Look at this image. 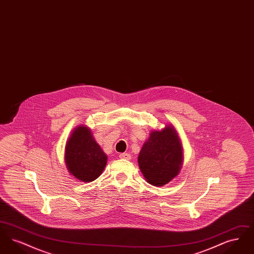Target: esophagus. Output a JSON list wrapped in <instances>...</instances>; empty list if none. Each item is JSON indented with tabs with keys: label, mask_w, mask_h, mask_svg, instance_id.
Masks as SVG:
<instances>
[{
	"label": "esophagus",
	"mask_w": 254,
	"mask_h": 254,
	"mask_svg": "<svg viewBox=\"0 0 254 254\" xmlns=\"http://www.w3.org/2000/svg\"><path fill=\"white\" fill-rule=\"evenodd\" d=\"M119 157L121 158V159H125V160H129L131 156H130V154H128V153H121L120 155H119Z\"/></svg>",
	"instance_id": "34e87169"
}]
</instances>
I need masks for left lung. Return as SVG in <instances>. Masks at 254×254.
Here are the masks:
<instances>
[{
	"label": "left lung",
	"instance_id": "left-lung-1",
	"mask_svg": "<svg viewBox=\"0 0 254 254\" xmlns=\"http://www.w3.org/2000/svg\"><path fill=\"white\" fill-rule=\"evenodd\" d=\"M182 146L172 127L149 134L138 157L139 167L149 184L161 187L171 181L180 171Z\"/></svg>",
	"mask_w": 254,
	"mask_h": 254
}]
</instances>
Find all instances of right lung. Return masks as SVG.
<instances>
[{
	"label": "right lung",
	"instance_id": "right-lung-1",
	"mask_svg": "<svg viewBox=\"0 0 254 254\" xmlns=\"http://www.w3.org/2000/svg\"><path fill=\"white\" fill-rule=\"evenodd\" d=\"M107 155L84 126L77 127L65 146V163L69 172L83 182L94 181L107 165Z\"/></svg>",
	"mask_w": 254,
	"mask_h": 254
}]
</instances>
